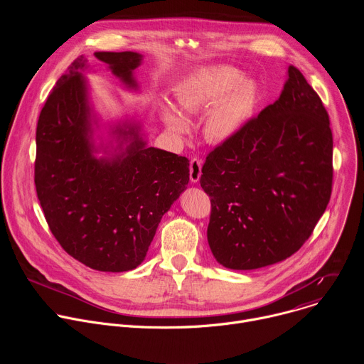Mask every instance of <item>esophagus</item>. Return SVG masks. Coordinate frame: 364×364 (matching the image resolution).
<instances>
[{
    "instance_id": "obj_1",
    "label": "esophagus",
    "mask_w": 364,
    "mask_h": 364,
    "mask_svg": "<svg viewBox=\"0 0 364 364\" xmlns=\"http://www.w3.org/2000/svg\"><path fill=\"white\" fill-rule=\"evenodd\" d=\"M201 176V161L197 159H193L190 161V180L191 183H198Z\"/></svg>"
}]
</instances>
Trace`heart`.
<instances>
[{
	"mask_svg": "<svg viewBox=\"0 0 364 364\" xmlns=\"http://www.w3.org/2000/svg\"><path fill=\"white\" fill-rule=\"evenodd\" d=\"M174 99L178 112L168 100H157L161 118L171 131L187 132L190 124L182 116L193 117L207 109L204 138L212 144H225L236 139L256 117L261 86L233 66L212 65L184 76L174 87Z\"/></svg>",
	"mask_w": 364,
	"mask_h": 364,
	"instance_id": "1",
	"label": "heart"
}]
</instances>
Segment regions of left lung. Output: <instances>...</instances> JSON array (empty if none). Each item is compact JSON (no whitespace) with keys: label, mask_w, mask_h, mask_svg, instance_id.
I'll return each mask as SVG.
<instances>
[{"label":"left lung","mask_w":364,"mask_h":364,"mask_svg":"<svg viewBox=\"0 0 364 364\" xmlns=\"http://www.w3.org/2000/svg\"><path fill=\"white\" fill-rule=\"evenodd\" d=\"M207 240L216 261L252 271L285 261L313 233L333 181V134L320 96L288 66L284 89L233 141L207 155Z\"/></svg>","instance_id":"8db88e82"}]
</instances>
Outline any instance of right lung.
Returning <instances> with one entry per match:
<instances>
[{
    "label": "right lung",
    "mask_w": 364,
    "mask_h": 364,
    "mask_svg": "<svg viewBox=\"0 0 364 364\" xmlns=\"http://www.w3.org/2000/svg\"><path fill=\"white\" fill-rule=\"evenodd\" d=\"M121 85L139 92L135 51H96ZM85 56L48 95L36 131L34 183L51 233L83 265L100 272L135 269L163 216L190 181V161L148 145L134 115L96 111Z\"/></svg>",
    "instance_id": "right-lung-1"
}]
</instances>
